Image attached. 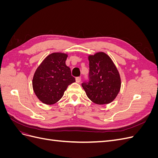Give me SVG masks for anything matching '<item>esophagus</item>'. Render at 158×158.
I'll return each instance as SVG.
<instances>
[{"instance_id":"esophagus-1","label":"esophagus","mask_w":158,"mask_h":158,"mask_svg":"<svg viewBox=\"0 0 158 158\" xmlns=\"http://www.w3.org/2000/svg\"><path fill=\"white\" fill-rule=\"evenodd\" d=\"M81 81V78L80 77H76V82H78V83H79Z\"/></svg>"}]
</instances>
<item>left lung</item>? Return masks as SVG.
I'll list each match as a JSON object with an SVG mask.
<instances>
[{
	"instance_id": "8db88e82",
	"label": "left lung",
	"mask_w": 158,
	"mask_h": 158,
	"mask_svg": "<svg viewBox=\"0 0 158 158\" xmlns=\"http://www.w3.org/2000/svg\"><path fill=\"white\" fill-rule=\"evenodd\" d=\"M88 80L82 84L87 96L98 105L107 104L117 97L121 88V78L110 57L103 52L90 55Z\"/></svg>"
}]
</instances>
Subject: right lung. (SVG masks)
<instances>
[{
  "label": "right lung",
  "instance_id": "obj_1",
  "mask_svg": "<svg viewBox=\"0 0 158 158\" xmlns=\"http://www.w3.org/2000/svg\"><path fill=\"white\" fill-rule=\"evenodd\" d=\"M67 55L55 52L47 56L38 66L33 78V89L41 102L56 103L63 96L69 85L75 82L70 69L66 65Z\"/></svg>",
  "mask_w": 158,
  "mask_h": 158
}]
</instances>
